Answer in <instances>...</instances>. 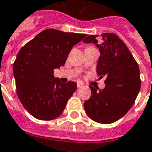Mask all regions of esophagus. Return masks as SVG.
Wrapping results in <instances>:
<instances>
[{
  "label": "esophagus",
  "instance_id": "34e87169",
  "mask_svg": "<svg viewBox=\"0 0 152 152\" xmlns=\"http://www.w3.org/2000/svg\"><path fill=\"white\" fill-rule=\"evenodd\" d=\"M83 87V84L81 82H77V88H81Z\"/></svg>",
  "mask_w": 152,
  "mask_h": 152
}]
</instances>
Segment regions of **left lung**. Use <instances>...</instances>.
I'll list each match as a JSON object with an SVG mask.
<instances>
[{
  "mask_svg": "<svg viewBox=\"0 0 152 152\" xmlns=\"http://www.w3.org/2000/svg\"><path fill=\"white\" fill-rule=\"evenodd\" d=\"M85 43H94L101 55L97 74L105 76V88L89 86L91 97L84 103L86 114L100 124H112L126 114L134 105L141 88L140 71L126 45L113 33H102L99 42L97 36H86ZM99 43V44H98Z\"/></svg>",
  "mask_w": 152,
  "mask_h": 152,
  "instance_id": "8db88e82",
  "label": "left lung"
}]
</instances>
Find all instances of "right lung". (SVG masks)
<instances>
[{
    "instance_id": "right-lung-1",
    "label": "right lung",
    "mask_w": 152,
    "mask_h": 152,
    "mask_svg": "<svg viewBox=\"0 0 152 152\" xmlns=\"http://www.w3.org/2000/svg\"><path fill=\"white\" fill-rule=\"evenodd\" d=\"M86 34L46 29L22 47L13 65L16 92L33 117L51 121L58 117L76 91V82L55 79L53 70L63 66L72 47Z\"/></svg>"
}]
</instances>
